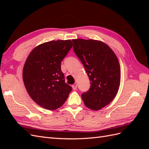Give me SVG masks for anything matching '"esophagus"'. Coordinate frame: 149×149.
I'll list each match as a JSON object with an SVG mask.
<instances>
[{
    "label": "esophagus",
    "instance_id": "1",
    "mask_svg": "<svg viewBox=\"0 0 149 149\" xmlns=\"http://www.w3.org/2000/svg\"><path fill=\"white\" fill-rule=\"evenodd\" d=\"M72 88H73V89L74 90H76V89H77V84H76V83L73 84V85H72Z\"/></svg>",
    "mask_w": 149,
    "mask_h": 149
}]
</instances>
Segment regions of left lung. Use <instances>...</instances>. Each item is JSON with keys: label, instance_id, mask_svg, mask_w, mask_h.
<instances>
[{"label": "left lung", "instance_id": "8db88e82", "mask_svg": "<svg viewBox=\"0 0 149 149\" xmlns=\"http://www.w3.org/2000/svg\"><path fill=\"white\" fill-rule=\"evenodd\" d=\"M75 54L82 62L91 86L81 94L84 105L97 111L114 100L119 90L120 68L118 58L110 47L94 40H72Z\"/></svg>", "mask_w": 149, "mask_h": 149}]
</instances>
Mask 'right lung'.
I'll return each mask as SVG.
<instances>
[{
    "mask_svg": "<svg viewBox=\"0 0 149 149\" xmlns=\"http://www.w3.org/2000/svg\"><path fill=\"white\" fill-rule=\"evenodd\" d=\"M73 47L70 40H56L36 47L26 59L23 80L29 96L41 107L55 110L66 101L72 88L65 83L61 63Z\"/></svg>",
    "mask_w": 149,
    "mask_h": 149,
    "instance_id": "obj_1",
    "label": "right lung"
}]
</instances>
